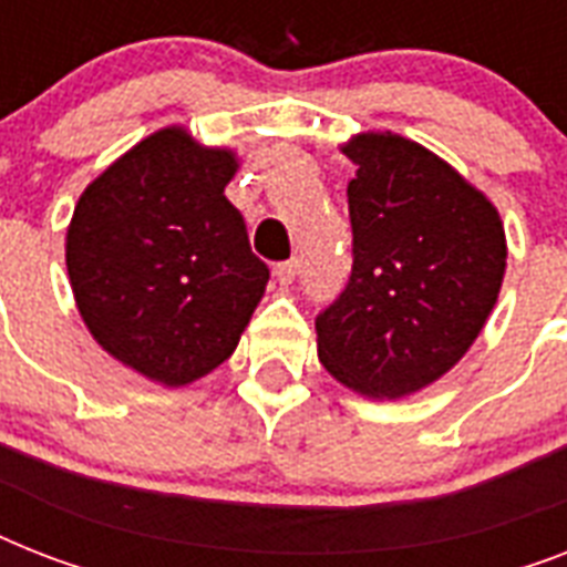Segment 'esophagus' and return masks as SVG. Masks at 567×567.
Masks as SVG:
<instances>
[{
    "mask_svg": "<svg viewBox=\"0 0 567 567\" xmlns=\"http://www.w3.org/2000/svg\"><path fill=\"white\" fill-rule=\"evenodd\" d=\"M274 274H276V279H279V285H291L293 279H297V274H300V261H297V258L279 261Z\"/></svg>",
    "mask_w": 567,
    "mask_h": 567,
    "instance_id": "obj_1",
    "label": "esophagus"
}]
</instances>
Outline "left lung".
Segmentation results:
<instances>
[{"instance_id": "8db88e82", "label": "left lung", "mask_w": 567, "mask_h": 567, "mask_svg": "<svg viewBox=\"0 0 567 567\" xmlns=\"http://www.w3.org/2000/svg\"><path fill=\"white\" fill-rule=\"evenodd\" d=\"M347 185L353 270L315 318L318 355L368 396L421 391L474 344L506 270L501 214L450 164L396 135H362Z\"/></svg>"}]
</instances>
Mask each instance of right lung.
Returning a JSON list of instances; mask_svg holds the SVG:
<instances>
[{"label": "right lung", "instance_id": "1", "mask_svg": "<svg viewBox=\"0 0 567 567\" xmlns=\"http://www.w3.org/2000/svg\"><path fill=\"white\" fill-rule=\"evenodd\" d=\"M235 155L164 128L87 185L66 270L91 336L137 373L188 385L226 362L270 267L223 188Z\"/></svg>", "mask_w": 567, "mask_h": 567}]
</instances>
